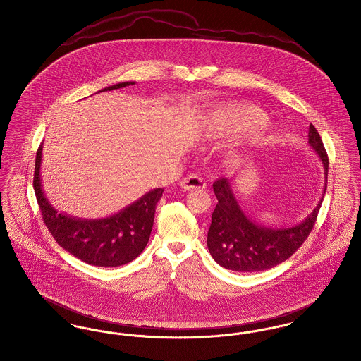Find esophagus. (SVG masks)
Masks as SVG:
<instances>
[{
	"mask_svg": "<svg viewBox=\"0 0 361 361\" xmlns=\"http://www.w3.org/2000/svg\"><path fill=\"white\" fill-rule=\"evenodd\" d=\"M181 188L187 189V190H193V189H204L206 188V183L203 181L202 177L196 176V174H190L181 180Z\"/></svg>",
	"mask_w": 361,
	"mask_h": 361,
	"instance_id": "34e87169",
	"label": "esophagus"
}]
</instances>
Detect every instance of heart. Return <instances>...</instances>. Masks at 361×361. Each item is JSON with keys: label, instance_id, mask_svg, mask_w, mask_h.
Here are the masks:
<instances>
[{"label": "heart", "instance_id": "obj_1", "mask_svg": "<svg viewBox=\"0 0 361 361\" xmlns=\"http://www.w3.org/2000/svg\"><path fill=\"white\" fill-rule=\"evenodd\" d=\"M267 116L249 104H228L211 111L197 128L202 140L211 142L227 137H246L262 131Z\"/></svg>", "mask_w": 361, "mask_h": 361}]
</instances>
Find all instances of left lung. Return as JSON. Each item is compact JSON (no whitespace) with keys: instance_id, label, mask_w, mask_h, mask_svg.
Returning <instances> with one entry per match:
<instances>
[{"instance_id":"left-lung-1","label":"left lung","mask_w":361,"mask_h":361,"mask_svg":"<svg viewBox=\"0 0 361 361\" xmlns=\"http://www.w3.org/2000/svg\"><path fill=\"white\" fill-rule=\"evenodd\" d=\"M309 145L324 164L325 195L329 158L322 139L312 124H310ZM212 188L218 203L212 212L207 246L212 258L221 267L238 272L265 271L291 257L307 240L322 204L321 199L302 224L272 228L256 224L246 216L227 178L216 180Z\"/></svg>"}]
</instances>
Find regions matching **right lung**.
<instances>
[{"label": "right lung", "mask_w": 361, "mask_h": 361, "mask_svg": "<svg viewBox=\"0 0 361 361\" xmlns=\"http://www.w3.org/2000/svg\"><path fill=\"white\" fill-rule=\"evenodd\" d=\"M135 82H121L104 90L121 89ZM102 92V90H100ZM42 146L35 161L34 189L42 211L43 222L70 255L96 267H119L131 262L146 247L154 224L155 206L164 189L157 188L143 195L121 212L104 219H78L59 214L49 203L40 180Z\"/></svg>", "instance_id": "right-lung-1"}]
</instances>
